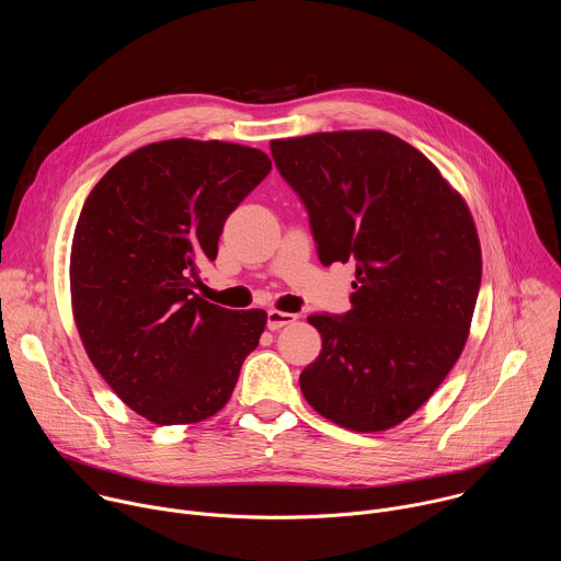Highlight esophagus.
<instances>
[{"label": "esophagus", "mask_w": 561, "mask_h": 561, "mask_svg": "<svg viewBox=\"0 0 561 561\" xmlns=\"http://www.w3.org/2000/svg\"><path fill=\"white\" fill-rule=\"evenodd\" d=\"M297 319V314L290 312H279V310H268L266 314V328L268 330H279L284 325H290Z\"/></svg>", "instance_id": "obj_1"}]
</instances>
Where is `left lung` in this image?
<instances>
[{
  "mask_svg": "<svg viewBox=\"0 0 561 561\" xmlns=\"http://www.w3.org/2000/svg\"><path fill=\"white\" fill-rule=\"evenodd\" d=\"M271 153L308 211L319 262L356 266L352 308L308 317L323 343L301 392L345 430H390L465 347L482 277L473 218L440 171L388 131L273 140Z\"/></svg>",
  "mask_w": 561,
  "mask_h": 561,
  "instance_id": "8db88e82",
  "label": "left lung"
}]
</instances>
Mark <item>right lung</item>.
<instances>
[{"label": "right lung", "mask_w": 561, "mask_h": 561, "mask_svg": "<svg viewBox=\"0 0 561 561\" xmlns=\"http://www.w3.org/2000/svg\"><path fill=\"white\" fill-rule=\"evenodd\" d=\"M271 158L220 140H162L121 158L90 192L72 238L75 321L99 375L156 425L198 423L233 394L266 312L196 295L227 218Z\"/></svg>", "instance_id": "obj_1"}]
</instances>
